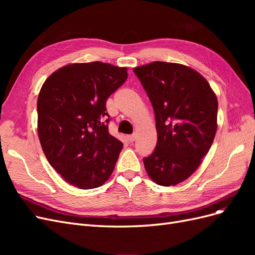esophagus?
I'll list each match as a JSON object with an SVG mask.
<instances>
[{
    "instance_id": "obj_1",
    "label": "esophagus",
    "mask_w": 255,
    "mask_h": 255,
    "mask_svg": "<svg viewBox=\"0 0 255 255\" xmlns=\"http://www.w3.org/2000/svg\"><path fill=\"white\" fill-rule=\"evenodd\" d=\"M128 139L129 142H134L136 140V135L135 134H132V135H128Z\"/></svg>"
}]
</instances>
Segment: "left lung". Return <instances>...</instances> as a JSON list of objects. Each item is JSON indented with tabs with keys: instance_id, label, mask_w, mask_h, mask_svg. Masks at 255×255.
Wrapping results in <instances>:
<instances>
[{
	"instance_id": "obj_1",
	"label": "left lung",
	"mask_w": 255,
	"mask_h": 255,
	"mask_svg": "<svg viewBox=\"0 0 255 255\" xmlns=\"http://www.w3.org/2000/svg\"><path fill=\"white\" fill-rule=\"evenodd\" d=\"M155 115L157 143L143 165L151 180L174 186L194 173L217 130L218 101L203 76L165 61L134 68Z\"/></svg>"
}]
</instances>
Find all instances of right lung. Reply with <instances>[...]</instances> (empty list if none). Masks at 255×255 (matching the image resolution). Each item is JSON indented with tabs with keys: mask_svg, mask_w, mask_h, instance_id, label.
Segmentation results:
<instances>
[{
	"mask_svg": "<svg viewBox=\"0 0 255 255\" xmlns=\"http://www.w3.org/2000/svg\"><path fill=\"white\" fill-rule=\"evenodd\" d=\"M127 71L101 61L70 64L53 72L40 89L41 148L50 165L78 188L101 186L114 171L123 143L109 133L106 100L126 82Z\"/></svg>",
	"mask_w": 255,
	"mask_h": 255,
	"instance_id": "add662e5",
	"label": "right lung"
}]
</instances>
